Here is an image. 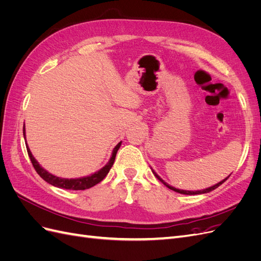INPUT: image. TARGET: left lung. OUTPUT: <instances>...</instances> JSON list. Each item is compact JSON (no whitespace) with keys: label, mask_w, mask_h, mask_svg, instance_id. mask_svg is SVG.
<instances>
[{"label":"left lung","mask_w":261,"mask_h":261,"mask_svg":"<svg viewBox=\"0 0 261 261\" xmlns=\"http://www.w3.org/2000/svg\"><path fill=\"white\" fill-rule=\"evenodd\" d=\"M151 171H152V173L154 174V176L159 179L161 183H163L165 186H167L168 188H170V189H172V191H174V192H176V193H179V194H184V195H200V194H207V193H210V192H212L213 189H216V188H218L221 184L222 183H224V181L228 178V175L227 177H225L223 180H221V181H219L218 184H216V185H213V186H210V187H208V188H206V189H201V191H184V189H178V188H175V187H173V186H171V185H169L168 183H165V181L156 174V173L151 169Z\"/></svg>","instance_id":"1"}]
</instances>
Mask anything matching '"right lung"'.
Here are the masks:
<instances>
[{
  "label": "right lung",
  "instance_id": "add662e5",
  "mask_svg": "<svg viewBox=\"0 0 261 261\" xmlns=\"http://www.w3.org/2000/svg\"><path fill=\"white\" fill-rule=\"evenodd\" d=\"M22 133H23V138H26L25 124H23ZM26 144H27V141H26ZM121 145H122V141H120V143H118L114 147L111 158H110L109 162L105 165L103 168H101L99 171L92 173V174H90L88 176L78 177V178H63V177H59V176H55V175L51 174V173H49L45 169H43L41 165L39 164V162L35 159V156L33 155V153H31V151H30V149L28 148V145H27V152L30 158V161H31V163H33L34 168L37 171L38 174L40 175L45 181H48L49 184H51L55 187H59V188L72 189V191H84V189H88L94 185H97L108 175L109 171L111 170L112 165L114 163L117 150L120 149Z\"/></svg>",
  "mask_w": 261,
  "mask_h": 261
}]
</instances>
